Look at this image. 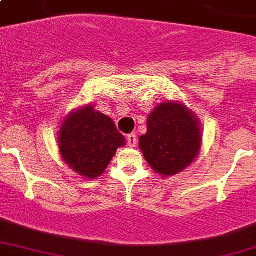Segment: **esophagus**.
Returning a JSON list of instances; mask_svg holds the SVG:
<instances>
[{
    "label": "esophagus",
    "mask_w": 256,
    "mask_h": 256,
    "mask_svg": "<svg viewBox=\"0 0 256 256\" xmlns=\"http://www.w3.org/2000/svg\"><path fill=\"white\" fill-rule=\"evenodd\" d=\"M126 140H128V145L130 146V148H136V142H138V138H136V132H132V134H128Z\"/></svg>",
    "instance_id": "obj_1"
}]
</instances>
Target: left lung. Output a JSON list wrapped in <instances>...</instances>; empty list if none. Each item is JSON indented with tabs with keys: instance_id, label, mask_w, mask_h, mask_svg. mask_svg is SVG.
Listing matches in <instances>:
<instances>
[{
	"instance_id": "8db88e82",
	"label": "left lung",
	"mask_w": 256,
	"mask_h": 256,
	"mask_svg": "<svg viewBox=\"0 0 256 256\" xmlns=\"http://www.w3.org/2000/svg\"><path fill=\"white\" fill-rule=\"evenodd\" d=\"M202 134L198 120L184 104L161 103L148 118L140 149L150 166L162 176L177 174L198 157Z\"/></svg>"
}]
</instances>
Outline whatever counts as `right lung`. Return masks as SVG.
<instances>
[{
  "label": "right lung",
  "mask_w": 256,
  "mask_h": 256,
  "mask_svg": "<svg viewBox=\"0 0 256 256\" xmlns=\"http://www.w3.org/2000/svg\"><path fill=\"white\" fill-rule=\"evenodd\" d=\"M124 136L107 115L87 106L67 116L58 132V149L68 166L88 180L102 174Z\"/></svg>",
  "instance_id": "1"
}]
</instances>
